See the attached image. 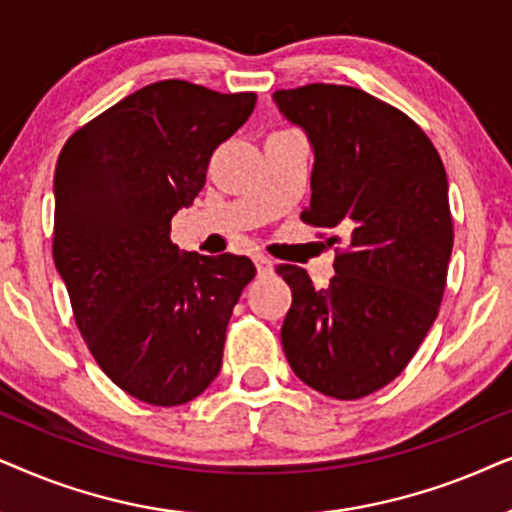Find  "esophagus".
<instances>
[{
	"mask_svg": "<svg viewBox=\"0 0 512 512\" xmlns=\"http://www.w3.org/2000/svg\"><path fill=\"white\" fill-rule=\"evenodd\" d=\"M255 264H257V274L260 276H269L271 271H274V264H271L269 257H264V255H257Z\"/></svg>",
	"mask_w": 512,
	"mask_h": 512,
	"instance_id": "esophagus-1",
	"label": "esophagus"
}]
</instances>
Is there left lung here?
<instances>
[{
	"mask_svg": "<svg viewBox=\"0 0 512 512\" xmlns=\"http://www.w3.org/2000/svg\"><path fill=\"white\" fill-rule=\"evenodd\" d=\"M274 100L316 152L302 222L349 238L325 290L278 264L292 290L285 358L318 393L365 398L405 370L438 318L454 245L445 166L419 124L360 88L306 84Z\"/></svg>",
	"mask_w": 512,
	"mask_h": 512,
	"instance_id": "obj_1",
	"label": "left lung"
}]
</instances>
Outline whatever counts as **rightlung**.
Returning <instances> with one entry per match:
<instances>
[{
	"mask_svg": "<svg viewBox=\"0 0 512 512\" xmlns=\"http://www.w3.org/2000/svg\"><path fill=\"white\" fill-rule=\"evenodd\" d=\"M255 93L149 84L70 135L56 163L53 262L100 370L142 403L185 405L222 367L231 311L255 264L180 252L170 220Z\"/></svg>",
	"mask_w": 512,
	"mask_h": 512,
	"instance_id": "add662e5",
	"label": "right lung"
}]
</instances>
